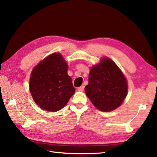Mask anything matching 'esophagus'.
<instances>
[{
  "label": "esophagus",
  "mask_w": 157,
  "mask_h": 157,
  "mask_svg": "<svg viewBox=\"0 0 157 157\" xmlns=\"http://www.w3.org/2000/svg\"><path fill=\"white\" fill-rule=\"evenodd\" d=\"M84 86H81L78 87V91L82 92V91H84Z\"/></svg>",
  "instance_id": "34e87169"
}]
</instances>
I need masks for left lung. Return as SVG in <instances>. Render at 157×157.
I'll return each mask as SVG.
<instances>
[{"mask_svg": "<svg viewBox=\"0 0 157 157\" xmlns=\"http://www.w3.org/2000/svg\"><path fill=\"white\" fill-rule=\"evenodd\" d=\"M86 96L98 110L109 112L120 107L128 91L125 76L113 61L103 57L90 69Z\"/></svg>", "mask_w": 157, "mask_h": 157, "instance_id": "1", "label": "left lung"}]
</instances>
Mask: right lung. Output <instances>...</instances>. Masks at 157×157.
Segmentation results:
<instances>
[{"instance_id": "obj_1", "label": "right lung", "mask_w": 157, "mask_h": 157, "mask_svg": "<svg viewBox=\"0 0 157 157\" xmlns=\"http://www.w3.org/2000/svg\"><path fill=\"white\" fill-rule=\"evenodd\" d=\"M68 67L62 54L54 52L33 69L29 88L34 101L42 109L51 112L62 109L75 94Z\"/></svg>"}]
</instances>
